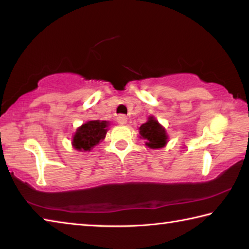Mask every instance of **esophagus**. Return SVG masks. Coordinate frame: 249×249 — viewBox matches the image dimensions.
Wrapping results in <instances>:
<instances>
[{"label": "esophagus", "instance_id": "1", "mask_svg": "<svg viewBox=\"0 0 249 249\" xmlns=\"http://www.w3.org/2000/svg\"><path fill=\"white\" fill-rule=\"evenodd\" d=\"M116 122L121 125H124L127 123V117H126L125 115H119L116 117Z\"/></svg>", "mask_w": 249, "mask_h": 249}]
</instances>
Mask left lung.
Listing matches in <instances>:
<instances>
[{
    "mask_svg": "<svg viewBox=\"0 0 249 249\" xmlns=\"http://www.w3.org/2000/svg\"><path fill=\"white\" fill-rule=\"evenodd\" d=\"M140 135L141 138L146 140V146H148L151 149L161 148L167 144L168 141L165 127H162L153 116H149L148 121L142 124L140 127Z\"/></svg>",
    "mask_w": 249,
    "mask_h": 249,
    "instance_id": "obj_1",
    "label": "left lung"
}]
</instances>
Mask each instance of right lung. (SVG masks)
Instances as JSON below:
<instances>
[{
    "instance_id": "right-lung-1",
    "label": "right lung",
    "mask_w": 249,
    "mask_h": 249,
    "mask_svg": "<svg viewBox=\"0 0 249 249\" xmlns=\"http://www.w3.org/2000/svg\"><path fill=\"white\" fill-rule=\"evenodd\" d=\"M108 122L89 121L78 127L72 138V146L80 151H90L105 138Z\"/></svg>"
}]
</instances>
